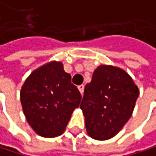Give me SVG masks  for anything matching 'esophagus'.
Here are the masks:
<instances>
[{
	"instance_id": "1",
	"label": "esophagus",
	"mask_w": 156,
	"mask_h": 156,
	"mask_svg": "<svg viewBox=\"0 0 156 156\" xmlns=\"http://www.w3.org/2000/svg\"><path fill=\"white\" fill-rule=\"evenodd\" d=\"M78 90L80 91V93L83 95V93H84V85H79L78 87Z\"/></svg>"
}]
</instances>
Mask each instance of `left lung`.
I'll use <instances>...</instances> for the list:
<instances>
[{"instance_id":"1","label":"left lung","mask_w":156,"mask_h":156,"mask_svg":"<svg viewBox=\"0 0 156 156\" xmlns=\"http://www.w3.org/2000/svg\"><path fill=\"white\" fill-rule=\"evenodd\" d=\"M138 96L137 87L126 71L99 66L86 85L80 104L88 136L96 140L115 136L129 120Z\"/></svg>"}]
</instances>
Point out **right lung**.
<instances>
[{
	"label": "right lung",
	"instance_id": "obj_1",
	"mask_svg": "<svg viewBox=\"0 0 156 156\" xmlns=\"http://www.w3.org/2000/svg\"><path fill=\"white\" fill-rule=\"evenodd\" d=\"M81 94L60 62L52 61L33 71L20 91L24 115L33 130L44 137L60 136L79 106Z\"/></svg>",
	"mask_w": 156,
	"mask_h": 156
}]
</instances>
